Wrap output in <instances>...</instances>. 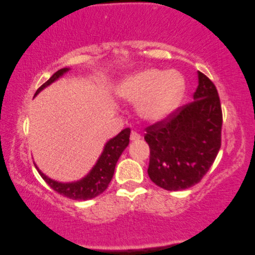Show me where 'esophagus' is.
<instances>
[{
    "label": "esophagus",
    "instance_id": "obj_1",
    "mask_svg": "<svg viewBox=\"0 0 255 255\" xmlns=\"http://www.w3.org/2000/svg\"><path fill=\"white\" fill-rule=\"evenodd\" d=\"M140 134L139 133H136L135 131H132L131 132V135H130V139H131V141H137L140 139Z\"/></svg>",
    "mask_w": 255,
    "mask_h": 255
}]
</instances>
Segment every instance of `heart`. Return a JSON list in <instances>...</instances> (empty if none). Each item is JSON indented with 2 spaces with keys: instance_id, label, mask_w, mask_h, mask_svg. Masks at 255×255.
I'll return each instance as SVG.
<instances>
[{
  "instance_id": "heart-1",
  "label": "heart",
  "mask_w": 255,
  "mask_h": 255,
  "mask_svg": "<svg viewBox=\"0 0 255 255\" xmlns=\"http://www.w3.org/2000/svg\"><path fill=\"white\" fill-rule=\"evenodd\" d=\"M185 80L178 71L145 69L125 78L118 93L125 100L137 102L140 116L151 122L166 119L184 96Z\"/></svg>"
}]
</instances>
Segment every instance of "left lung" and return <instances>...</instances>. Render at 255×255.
Returning a JSON list of instances; mask_svg holds the SVG:
<instances>
[{"mask_svg":"<svg viewBox=\"0 0 255 255\" xmlns=\"http://www.w3.org/2000/svg\"><path fill=\"white\" fill-rule=\"evenodd\" d=\"M193 100L145 128L150 148L148 175L167 191L185 190L201 181L222 145L223 112L216 86L198 72Z\"/></svg>","mask_w":255,"mask_h":255,"instance_id":"8db88e82","label":"left lung"}]
</instances>
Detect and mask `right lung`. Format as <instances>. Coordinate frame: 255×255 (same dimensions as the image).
Here are the masks:
<instances>
[{"mask_svg": "<svg viewBox=\"0 0 255 255\" xmlns=\"http://www.w3.org/2000/svg\"><path fill=\"white\" fill-rule=\"evenodd\" d=\"M68 71V68L56 71L44 85H41L37 89L35 96L40 93L45 87L49 86L52 82L63 76ZM130 133L131 130L127 128L121 131L115 137H113V139L108 141L105 144V148L103 150L102 156L99 157V159L96 162L94 168L90 170V173L86 177H83L80 181L73 183H60L48 178L38 168H37V170H38L39 175L43 177L44 181L54 191L57 192L58 194L63 195V197L72 200H78V201L96 198L97 195L102 194L111 183L113 175H114L116 162H118L120 156L122 155L124 149L128 147V142H130Z\"/></svg>", "mask_w": 255, "mask_h": 255, "instance_id": "right-lung-1", "label": "right lung"}]
</instances>
